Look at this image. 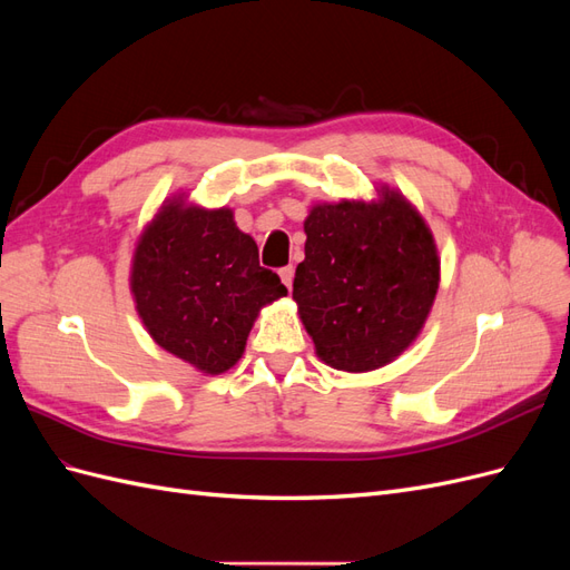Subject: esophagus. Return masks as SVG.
Returning a JSON list of instances; mask_svg holds the SVG:
<instances>
[{"label":"esophagus","instance_id":"1","mask_svg":"<svg viewBox=\"0 0 570 570\" xmlns=\"http://www.w3.org/2000/svg\"><path fill=\"white\" fill-rule=\"evenodd\" d=\"M281 281L287 289H292V281H295V266H283L281 268Z\"/></svg>","mask_w":570,"mask_h":570}]
</instances>
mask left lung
Instances as JSON below:
<instances>
[{"label": "left lung", "instance_id": "obj_1", "mask_svg": "<svg viewBox=\"0 0 570 570\" xmlns=\"http://www.w3.org/2000/svg\"><path fill=\"white\" fill-rule=\"evenodd\" d=\"M292 297L327 366L375 371L419 337L435 302L440 258L421 214L394 189L381 202L316 204L304 220Z\"/></svg>", "mask_w": 570, "mask_h": 570}]
</instances>
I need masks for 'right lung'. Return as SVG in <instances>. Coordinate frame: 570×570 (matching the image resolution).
<instances>
[{"label": "right lung", "instance_id": "add662e5", "mask_svg": "<svg viewBox=\"0 0 570 570\" xmlns=\"http://www.w3.org/2000/svg\"><path fill=\"white\" fill-rule=\"evenodd\" d=\"M130 289L147 333L202 373H226L243 356L262 306L287 295L278 273L230 209L183 197L164 204L135 247Z\"/></svg>", "mask_w": 570, "mask_h": 570}]
</instances>
